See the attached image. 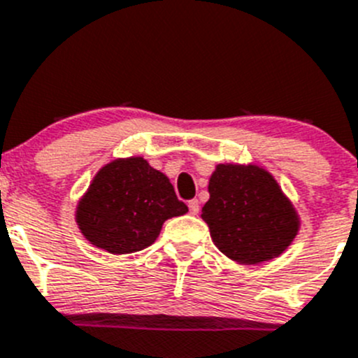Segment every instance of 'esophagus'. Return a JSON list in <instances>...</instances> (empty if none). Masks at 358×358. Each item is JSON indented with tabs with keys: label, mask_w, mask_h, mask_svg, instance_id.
Masks as SVG:
<instances>
[{
	"label": "esophagus",
	"mask_w": 358,
	"mask_h": 358,
	"mask_svg": "<svg viewBox=\"0 0 358 358\" xmlns=\"http://www.w3.org/2000/svg\"><path fill=\"white\" fill-rule=\"evenodd\" d=\"M189 212L192 213V215H198V213H199V201H198V199H192V201H189Z\"/></svg>",
	"instance_id": "34e87169"
}]
</instances>
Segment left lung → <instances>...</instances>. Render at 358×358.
<instances>
[{"instance_id":"obj_1","label":"left lung","mask_w":358,"mask_h":358,"mask_svg":"<svg viewBox=\"0 0 358 358\" xmlns=\"http://www.w3.org/2000/svg\"><path fill=\"white\" fill-rule=\"evenodd\" d=\"M201 217L213 243L235 262L255 265L286 250L299 219L275 180L256 166L219 164Z\"/></svg>"}]
</instances>
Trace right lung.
Here are the masks:
<instances>
[{"mask_svg":"<svg viewBox=\"0 0 358 358\" xmlns=\"http://www.w3.org/2000/svg\"><path fill=\"white\" fill-rule=\"evenodd\" d=\"M187 210L168 176L132 157L96 173L78 206V224L93 245L111 255H130L152 245L164 220Z\"/></svg>","mask_w":358,"mask_h":358,"instance_id":"add662e5","label":"right lung"}]
</instances>
